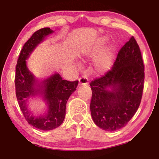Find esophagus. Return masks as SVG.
<instances>
[{
    "label": "esophagus",
    "instance_id": "1",
    "mask_svg": "<svg viewBox=\"0 0 159 159\" xmlns=\"http://www.w3.org/2000/svg\"><path fill=\"white\" fill-rule=\"evenodd\" d=\"M88 83V79L86 76H81L79 79V85H87Z\"/></svg>",
    "mask_w": 159,
    "mask_h": 159
}]
</instances>
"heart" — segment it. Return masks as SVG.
Segmentation results:
<instances>
[{
    "label": "heart",
    "instance_id": "obj_1",
    "mask_svg": "<svg viewBox=\"0 0 159 159\" xmlns=\"http://www.w3.org/2000/svg\"><path fill=\"white\" fill-rule=\"evenodd\" d=\"M107 41L105 37H102L97 41L96 44L90 50L89 54L94 55L98 53L100 48ZM114 48L112 45L106 48L102 51V52L95 58L93 63V70L97 74H102L109 70L111 66L113 57H114Z\"/></svg>",
    "mask_w": 159,
    "mask_h": 159
}]
</instances>
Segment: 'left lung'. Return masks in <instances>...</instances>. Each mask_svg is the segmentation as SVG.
<instances>
[{
	"mask_svg": "<svg viewBox=\"0 0 159 159\" xmlns=\"http://www.w3.org/2000/svg\"><path fill=\"white\" fill-rule=\"evenodd\" d=\"M144 66L140 49L132 36L120 48L111 69L90 82L91 116L104 130L124 127L140 104Z\"/></svg>",
	"mask_w": 159,
	"mask_h": 159,
	"instance_id": "8db88e82",
	"label": "left lung"
}]
</instances>
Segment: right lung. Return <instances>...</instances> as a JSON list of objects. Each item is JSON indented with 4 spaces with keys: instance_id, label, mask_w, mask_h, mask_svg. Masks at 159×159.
Masks as SVG:
<instances>
[{
    "instance_id": "right-lung-1",
    "label": "right lung",
    "mask_w": 159,
    "mask_h": 159,
    "mask_svg": "<svg viewBox=\"0 0 159 159\" xmlns=\"http://www.w3.org/2000/svg\"><path fill=\"white\" fill-rule=\"evenodd\" d=\"M52 32L48 27L35 31L24 45L15 68V93L19 106L28 123L42 130H52L62 123L67 100L79 83V80H63L57 73L42 81H38L26 66V60L31 52L47 35ZM38 94L44 96L47 109L43 115L36 116L28 109L26 102L29 98Z\"/></svg>"
}]
</instances>
